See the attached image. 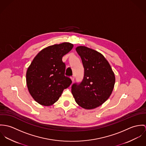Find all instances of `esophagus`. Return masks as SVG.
I'll list each match as a JSON object with an SVG mask.
<instances>
[{"mask_svg": "<svg viewBox=\"0 0 146 146\" xmlns=\"http://www.w3.org/2000/svg\"><path fill=\"white\" fill-rule=\"evenodd\" d=\"M71 80L72 81V82H74V76L71 77Z\"/></svg>", "mask_w": 146, "mask_h": 146, "instance_id": "esophagus-1", "label": "esophagus"}]
</instances>
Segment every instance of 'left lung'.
Segmentation results:
<instances>
[{
  "label": "left lung",
  "mask_w": 146,
  "mask_h": 146,
  "mask_svg": "<svg viewBox=\"0 0 146 146\" xmlns=\"http://www.w3.org/2000/svg\"><path fill=\"white\" fill-rule=\"evenodd\" d=\"M76 51L84 69L81 83H74L72 93L77 104L84 109H95L103 104L112 94L115 77L108 61L100 52L80 46Z\"/></svg>",
  "instance_id": "obj_1"
}]
</instances>
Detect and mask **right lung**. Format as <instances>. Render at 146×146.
Wrapping results in <instances>:
<instances>
[{"mask_svg": "<svg viewBox=\"0 0 146 146\" xmlns=\"http://www.w3.org/2000/svg\"><path fill=\"white\" fill-rule=\"evenodd\" d=\"M73 47L69 42L49 46L34 58L26 72L28 90L39 104L51 106L72 83L65 76V64L62 58Z\"/></svg>", "mask_w": 146, "mask_h": 146, "instance_id": "obj_1", "label": "right lung"}]
</instances>
